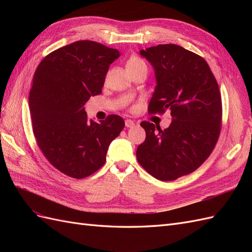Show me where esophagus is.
I'll return each mask as SVG.
<instances>
[{
	"instance_id": "1",
	"label": "esophagus",
	"mask_w": 252,
	"mask_h": 252,
	"mask_svg": "<svg viewBox=\"0 0 252 252\" xmlns=\"http://www.w3.org/2000/svg\"><path fill=\"white\" fill-rule=\"evenodd\" d=\"M125 126L127 128H132L134 126V122L131 121V120H126L125 121Z\"/></svg>"
}]
</instances>
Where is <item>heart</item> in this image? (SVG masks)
Listing matches in <instances>:
<instances>
[{"label": "heart", "mask_w": 252, "mask_h": 252, "mask_svg": "<svg viewBox=\"0 0 252 252\" xmlns=\"http://www.w3.org/2000/svg\"><path fill=\"white\" fill-rule=\"evenodd\" d=\"M144 66H146V63H145L141 58L135 57V56H132L130 59L127 61V63H126V68H127V69H130V68L144 67Z\"/></svg>", "instance_id": "obj_1"}]
</instances>
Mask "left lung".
I'll return each mask as SVG.
<instances>
[{
    "label": "left lung",
    "instance_id": "8db88e82",
    "mask_svg": "<svg viewBox=\"0 0 252 252\" xmlns=\"http://www.w3.org/2000/svg\"><path fill=\"white\" fill-rule=\"evenodd\" d=\"M154 67L157 86L149 113L170 110L171 123L162 130L142 122L146 139L136 149L143 168L159 181L193 172L215 148L220 131L222 100L206 61L179 45L140 50Z\"/></svg>",
    "mask_w": 252,
    "mask_h": 252
}]
</instances>
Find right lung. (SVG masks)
Listing matches in <instances>:
<instances>
[{
	"instance_id": "add662e5",
	"label": "right lung",
	"mask_w": 252,
	"mask_h": 252,
	"mask_svg": "<svg viewBox=\"0 0 252 252\" xmlns=\"http://www.w3.org/2000/svg\"><path fill=\"white\" fill-rule=\"evenodd\" d=\"M121 53L94 41H78L52 51L37 66L29 91L33 134L61 172L83 179L104 165L110 143L125 122L111 114L88 120L84 105L102 93L109 66Z\"/></svg>"
}]
</instances>
